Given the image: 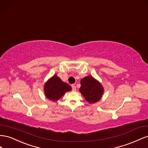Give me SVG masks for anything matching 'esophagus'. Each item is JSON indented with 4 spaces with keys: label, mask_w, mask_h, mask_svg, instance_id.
Masks as SVG:
<instances>
[{
    "label": "esophagus",
    "mask_w": 148,
    "mask_h": 148,
    "mask_svg": "<svg viewBox=\"0 0 148 148\" xmlns=\"http://www.w3.org/2000/svg\"><path fill=\"white\" fill-rule=\"evenodd\" d=\"M72 90H73V91L76 90V87H75L74 85H72Z\"/></svg>",
    "instance_id": "1"
}]
</instances>
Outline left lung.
<instances>
[{
	"mask_svg": "<svg viewBox=\"0 0 148 148\" xmlns=\"http://www.w3.org/2000/svg\"><path fill=\"white\" fill-rule=\"evenodd\" d=\"M79 91L90 103L97 102L101 99L104 92L102 84L92 75H88L81 80Z\"/></svg>",
	"mask_w": 148,
	"mask_h": 148,
	"instance_id": "left-lung-1",
	"label": "left lung"
}]
</instances>
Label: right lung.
<instances>
[{"label": "right lung", "instance_id": "add662e5", "mask_svg": "<svg viewBox=\"0 0 148 148\" xmlns=\"http://www.w3.org/2000/svg\"><path fill=\"white\" fill-rule=\"evenodd\" d=\"M71 89L72 88L68 84L62 82L56 74L49 78L44 85L45 96L53 102H56L66 92L71 91Z\"/></svg>", "mask_w": 148, "mask_h": 148}]
</instances>
